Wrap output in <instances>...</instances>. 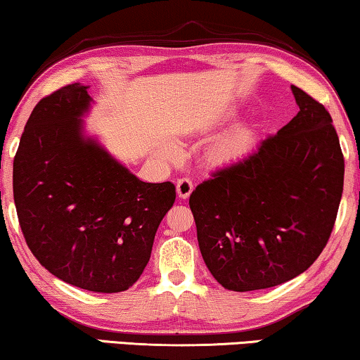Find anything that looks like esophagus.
Masks as SVG:
<instances>
[{
  "label": "esophagus",
  "instance_id": "obj_1",
  "mask_svg": "<svg viewBox=\"0 0 360 360\" xmlns=\"http://www.w3.org/2000/svg\"><path fill=\"white\" fill-rule=\"evenodd\" d=\"M192 189H194V184H192V181L189 178H182L178 181V184H176V191H178V195L181 199H187V197L191 195Z\"/></svg>",
  "mask_w": 360,
  "mask_h": 360
}]
</instances>
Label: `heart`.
I'll use <instances>...</instances> for the list:
<instances>
[{
	"instance_id": "b5f03b06",
	"label": "heart",
	"mask_w": 360,
	"mask_h": 360,
	"mask_svg": "<svg viewBox=\"0 0 360 360\" xmlns=\"http://www.w3.org/2000/svg\"><path fill=\"white\" fill-rule=\"evenodd\" d=\"M252 143V134L248 129H240L225 139L217 141L210 150V161L215 165H225L245 155Z\"/></svg>"
}]
</instances>
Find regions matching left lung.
I'll return each mask as SVG.
<instances>
[{
  "instance_id": "8db88e82",
  "label": "left lung",
  "mask_w": 360,
  "mask_h": 360,
  "mask_svg": "<svg viewBox=\"0 0 360 360\" xmlns=\"http://www.w3.org/2000/svg\"><path fill=\"white\" fill-rule=\"evenodd\" d=\"M298 114L212 173L189 207L205 266L226 290L281 285L318 259L336 221L344 156L325 105L292 86Z\"/></svg>"
}]
</instances>
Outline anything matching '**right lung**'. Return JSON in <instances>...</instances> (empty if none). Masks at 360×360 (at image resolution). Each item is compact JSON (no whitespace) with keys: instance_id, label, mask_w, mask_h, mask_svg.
Masks as SVG:
<instances>
[{"instance_id":"obj_1","label":"right lung","mask_w":360,"mask_h":360,"mask_svg":"<svg viewBox=\"0 0 360 360\" xmlns=\"http://www.w3.org/2000/svg\"><path fill=\"white\" fill-rule=\"evenodd\" d=\"M86 86L67 84L35 105L13 165L19 225L40 264L91 292L130 288L148 264L176 187L151 184L81 135Z\"/></svg>"}]
</instances>
